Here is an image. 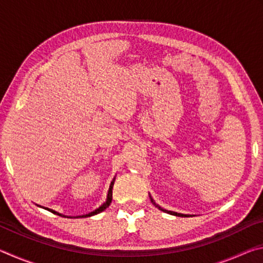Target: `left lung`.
<instances>
[{"mask_svg":"<svg viewBox=\"0 0 263 263\" xmlns=\"http://www.w3.org/2000/svg\"><path fill=\"white\" fill-rule=\"evenodd\" d=\"M149 197H151V202H152V203L154 204V205L159 209V210H161V211H163V212H167V213H169V215H173V216H180V217H189V216H191V215H183V213H179V212H175V211H169V210H166V209H162L161 206L158 205V204L154 202V199L152 198V196L149 195Z\"/></svg>","mask_w":263,"mask_h":263,"instance_id":"obj_1","label":"left lung"}]
</instances>
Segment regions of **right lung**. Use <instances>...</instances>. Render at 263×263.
<instances>
[{
  "instance_id": "add662e5",
  "label": "right lung",
  "mask_w": 263,
  "mask_h": 263,
  "mask_svg": "<svg viewBox=\"0 0 263 263\" xmlns=\"http://www.w3.org/2000/svg\"><path fill=\"white\" fill-rule=\"evenodd\" d=\"M115 179H116V177H114V180L111 181L110 186H109V190H108V195H106V199H105V202H104L103 204H102V205H101L100 208H97L96 210H94V211H91V212L87 213V215L77 216V217H74V218H86V217H91V216H94V215H97V213H100V212H102V211H104L105 209L110 205L111 201H112V188H114ZM37 206H41V208H43V209H45V210L50 211V212H52V213H54V215H58V216H61V217H67V218H73V217H70V216H65V215H62V213H60V212H57V211H54V210H52V209H48V208H45V206L38 205V204H37Z\"/></svg>"
}]
</instances>
